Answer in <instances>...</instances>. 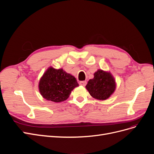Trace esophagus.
Returning a JSON list of instances; mask_svg holds the SVG:
<instances>
[{
  "mask_svg": "<svg viewBox=\"0 0 154 154\" xmlns=\"http://www.w3.org/2000/svg\"><path fill=\"white\" fill-rule=\"evenodd\" d=\"M79 84H80V85H81V86H86L87 82L86 81H81L79 82Z\"/></svg>",
  "mask_w": 154,
  "mask_h": 154,
  "instance_id": "esophagus-1",
  "label": "esophagus"
}]
</instances>
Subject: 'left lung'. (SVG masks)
<instances>
[{
	"mask_svg": "<svg viewBox=\"0 0 154 154\" xmlns=\"http://www.w3.org/2000/svg\"><path fill=\"white\" fill-rule=\"evenodd\" d=\"M86 88L94 98L105 100L115 91L116 81L110 72L99 69L94 73V78L88 81Z\"/></svg>",
	"mask_w": 154,
	"mask_h": 154,
	"instance_id": "8db88e82",
	"label": "left lung"
}]
</instances>
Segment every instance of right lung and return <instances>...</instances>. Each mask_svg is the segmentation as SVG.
Wrapping results in <instances>:
<instances>
[{
    "instance_id": "1",
    "label": "right lung",
    "mask_w": 154,
    "mask_h": 154,
    "mask_svg": "<svg viewBox=\"0 0 154 154\" xmlns=\"http://www.w3.org/2000/svg\"><path fill=\"white\" fill-rule=\"evenodd\" d=\"M79 84L75 77L61 69L49 67L38 84L41 94L45 100L56 103L66 100Z\"/></svg>"
}]
</instances>
